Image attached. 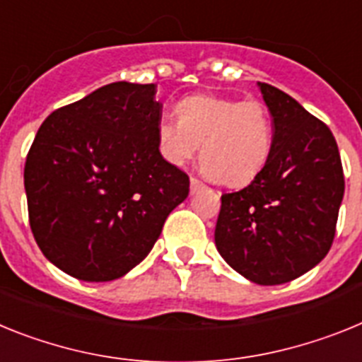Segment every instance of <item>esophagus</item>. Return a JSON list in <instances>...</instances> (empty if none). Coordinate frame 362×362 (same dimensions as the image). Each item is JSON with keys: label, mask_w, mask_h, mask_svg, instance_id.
Listing matches in <instances>:
<instances>
[{"label": "esophagus", "mask_w": 362, "mask_h": 362, "mask_svg": "<svg viewBox=\"0 0 362 362\" xmlns=\"http://www.w3.org/2000/svg\"><path fill=\"white\" fill-rule=\"evenodd\" d=\"M204 187H206V185H204V182L202 180H199V178H191V193H199L200 189H204Z\"/></svg>", "instance_id": "1"}]
</instances>
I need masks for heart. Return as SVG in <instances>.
Masks as SVG:
<instances>
[{
    "label": "heart",
    "instance_id": "heart-1",
    "mask_svg": "<svg viewBox=\"0 0 362 362\" xmlns=\"http://www.w3.org/2000/svg\"><path fill=\"white\" fill-rule=\"evenodd\" d=\"M177 120L156 125V147L175 168L194 158L206 175L228 187L255 180L273 151V120L260 100H238L218 94H193L175 105Z\"/></svg>",
    "mask_w": 362,
    "mask_h": 362
}]
</instances>
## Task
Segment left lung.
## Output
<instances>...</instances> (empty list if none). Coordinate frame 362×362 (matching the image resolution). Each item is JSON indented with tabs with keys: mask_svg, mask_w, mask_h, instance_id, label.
<instances>
[{
	"mask_svg": "<svg viewBox=\"0 0 362 362\" xmlns=\"http://www.w3.org/2000/svg\"><path fill=\"white\" fill-rule=\"evenodd\" d=\"M273 118V151L247 187L222 194L215 228L226 262L262 286L290 282L332 247L344 194L332 131L290 94L259 83Z\"/></svg>",
	"mask_w": 362,
	"mask_h": 362,
	"instance_id": "left-lung-1",
	"label": "left lung"
}]
</instances>
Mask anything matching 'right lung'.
<instances>
[{
	"instance_id": "right-lung-1",
	"label": "right lung",
	"mask_w": 362,
	"mask_h": 362,
	"mask_svg": "<svg viewBox=\"0 0 362 362\" xmlns=\"http://www.w3.org/2000/svg\"><path fill=\"white\" fill-rule=\"evenodd\" d=\"M155 83H109L47 116L25 162L36 244L67 275L120 279L142 262L189 177L160 156Z\"/></svg>"
}]
</instances>
